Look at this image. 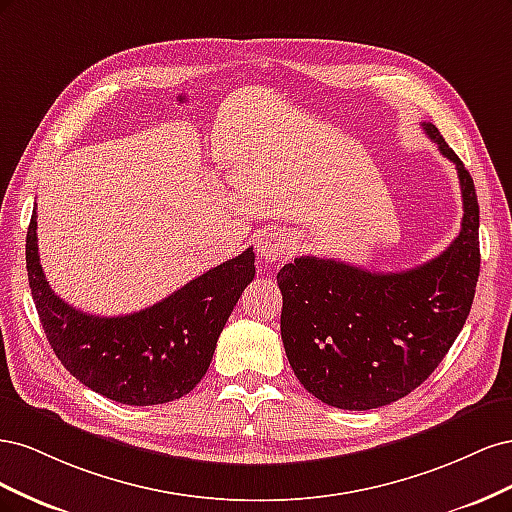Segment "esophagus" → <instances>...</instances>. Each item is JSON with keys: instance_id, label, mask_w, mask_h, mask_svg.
Here are the masks:
<instances>
[{"instance_id": "esophagus-1", "label": "esophagus", "mask_w": 512, "mask_h": 512, "mask_svg": "<svg viewBox=\"0 0 512 512\" xmlns=\"http://www.w3.org/2000/svg\"><path fill=\"white\" fill-rule=\"evenodd\" d=\"M256 250H258V256L265 262H275L290 254L292 239L282 230L262 232L256 241Z\"/></svg>"}]
</instances>
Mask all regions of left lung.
Here are the masks:
<instances>
[{
	"instance_id": "left-lung-1",
	"label": "left lung",
	"mask_w": 512,
	"mask_h": 512,
	"mask_svg": "<svg viewBox=\"0 0 512 512\" xmlns=\"http://www.w3.org/2000/svg\"><path fill=\"white\" fill-rule=\"evenodd\" d=\"M423 130L457 166L463 218L457 239L421 267L367 271L301 256L277 273L282 342L294 376L320 401L371 410L421 386L451 350L474 301L480 247L470 173L433 123Z\"/></svg>"
}]
</instances>
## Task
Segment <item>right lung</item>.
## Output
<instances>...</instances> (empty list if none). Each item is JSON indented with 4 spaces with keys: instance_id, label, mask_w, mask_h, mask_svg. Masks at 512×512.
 I'll use <instances>...</instances> for the list:
<instances>
[{
    "instance_id": "obj_1",
    "label": "right lung",
    "mask_w": 512,
    "mask_h": 512,
    "mask_svg": "<svg viewBox=\"0 0 512 512\" xmlns=\"http://www.w3.org/2000/svg\"><path fill=\"white\" fill-rule=\"evenodd\" d=\"M27 228L25 260L46 339L70 374L108 399L156 406L188 395L207 374L215 344L245 286L254 250L209 269L160 303L128 316H94L61 301L46 282L36 235Z\"/></svg>"
}]
</instances>
